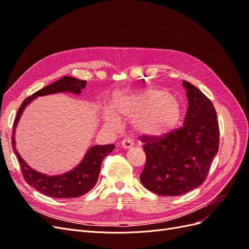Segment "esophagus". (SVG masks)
<instances>
[{
	"mask_svg": "<svg viewBox=\"0 0 249 249\" xmlns=\"http://www.w3.org/2000/svg\"><path fill=\"white\" fill-rule=\"evenodd\" d=\"M122 146L124 148H130V147L133 146V141L131 139H129V138H125V139H124L122 141Z\"/></svg>",
	"mask_w": 249,
	"mask_h": 249,
	"instance_id": "1",
	"label": "esophagus"
}]
</instances>
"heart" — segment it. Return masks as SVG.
<instances>
[{"mask_svg": "<svg viewBox=\"0 0 249 249\" xmlns=\"http://www.w3.org/2000/svg\"><path fill=\"white\" fill-rule=\"evenodd\" d=\"M114 114L133 120L134 129L149 137H160L171 132L182 118V107L175 96L160 89H144L117 95L112 102ZM108 122L117 126L115 117Z\"/></svg>", "mask_w": 249, "mask_h": 249, "instance_id": "1", "label": "heart"}]
</instances>
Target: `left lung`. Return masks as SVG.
Masks as SVG:
<instances>
[{
  "mask_svg": "<svg viewBox=\"0 0 249 249\" xmlns=\"http://www.w3.org/2000/svg\"><path fill=\"white\" fill-rule=\"evenodd\" d=\"M188 109L184 125L164 136L141 135L146 162L140 175L147 190L178 196L205 182L219 148V125L213 103L188 81Z\"/></svg>",
  "mask_w": 249,
  "mask_h": 249,
  "instance_id": "1",
  "label": "left lung"
}]
</instances>
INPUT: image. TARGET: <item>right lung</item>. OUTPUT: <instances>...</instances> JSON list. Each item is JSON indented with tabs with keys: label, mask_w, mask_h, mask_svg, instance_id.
Here are the masks:
<instances>
[{
	"label": "right lung",
	"mask_w": 249,
	"mask_h": 249,
	"mask_svg": "<svg viewBox=\"0 0 249 249\" xmlns=\"http://www.w3.org/2000/svg\"><path fill=\"white\" fill-rule=\"evenodd\" d=\"M87 82L83 80L74 79L72 77H63L60 80L52 83L49 86L38 90L31 96L21 103L20 107L18 110V114L13 123V132H12V146L13 152L16 154L21 175L24 177L26 182L33 187L34 189L39 191L40 193L47 195L50 197L55 198H76L82 195L86 194L92 189L99 178L101 172V165L104 158L109 155L113 149L114 144L109 145H95L90 148L85 155L84 159L78 165V166L63 175L56 177H49L42 173L37 172L30 168L26 162L21 159L18 153L17 152L16 143H14V131H16L18 119L21 115L22 111L28 104L31 103L35 97L47 95L57 92L70 91L72 93H80L82 89L86 87Z\"/></svg>",
	"instance_id": "obj_1"
}]
</instances>
